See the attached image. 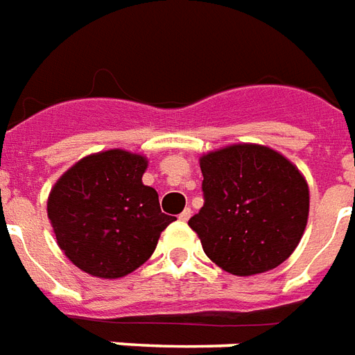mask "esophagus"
Returning a JSON list of instances; mask_svg holds the SVG:
<instances>
[{
    "instance_id": "34e87169",
    "label": "esophagus",
    "mask_w": 355,
    "mask_h": 355,
    "mask_svg": "<svg viewBox=\"0 0 355 355\" xmlns=\"http://www.w3.org/2000/svg\"><path fill=\"white\" fill-rule=\"evenodd\" d=\"M191 216V209H184V211L180 212V216H178V220H182V222H188Z\"/></svg>"
}]
</instances>
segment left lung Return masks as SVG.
Masks as SVG:
<instances>
[{
  "label": "left lung",
  "mask_w": 355,
  "mask_h": 355,
  "mask_svg": "<svg viewBox=\"0 0 355 355\" xmlns=\"http://www.w3.org/2000/svg\"><path fill=\"white\" fill-rule=\"evenodd\" d=\"M199 165L205 203L188 224L205 254L237 277L290 258L309 218V186L297 167L259 144L211 152Z\"/></svg>",
  "instance_id": "obj_1"
}]
</instances>
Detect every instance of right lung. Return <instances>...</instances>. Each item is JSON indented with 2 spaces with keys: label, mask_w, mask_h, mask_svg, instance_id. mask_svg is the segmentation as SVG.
<instances>
[{
  "label": "right lung",
  "mask_w": 355,
  "mask_h": 355,
  "mask_svg": "<svg viewBox=\"0 0 355 355\" xmlns=\"http://www.w3.org/2000/svg\"><path fill=\"white\" fill-rule=\"evenodd\" d=\"M146 157L107 150L83 157L49 196L56 241L78 269L99 278L135 271L156 250L175 220L159 209L157 191L143 184Z\"/></svg>",
  "instance_id": "obj_1"
}]
</instances>
